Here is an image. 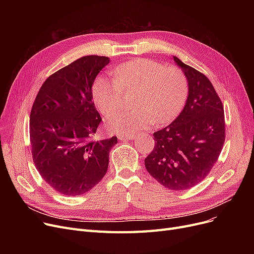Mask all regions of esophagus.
Returning <instances> with one entry per match:
<instances>
[{
  "label": "esophagus",
  "instance_id": "obj_1",
  "mask_svg": "<svg viewBox=\"0 0 254 254\" xmlns=\"http://www.w3.org/2000/svg\"><path fill=\"white\" fill-rule=\"evenodd\" d=\"M135 138V135L134 134H127V135H119L118 136V139L119 140H131Z\"/></svg>",
  "mask_w": 254,
  "mask_h": 254
}]
</instances>
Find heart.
Returning <instances> with one entry per match:
<instances>
[{
	"label": "heart",
	"instance_id": "obj_1",
	"mask_svg": "<svg viewBox=\"0 0 254 254\" xmlns=\"http://www.w3.org/2000/svg\"><path fill=\"white\" fill-rule=\"evenodd\" d=\"M189 91L185 74L148 59L127 62L113 70V80L99 77L92 86V98L99 110L112 115L120 106L123 92H135L130 112L112 116L109 127L117 132H132L166 125L180 113Z\"/></svg>",
	"mask_w": 254,
	"mask_h": 254
}]
</instances>
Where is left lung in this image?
I'll use <instances>...</instances> for the list:
<instances>
[{"instance_id": "left-lung-1", "label": "left lung", "mask_w": 254, "mask_h": 254, "mask_svg": "<svg viewBox=\"0 0 254 254\" xmlns=\"http://www.w3.org/2000/svg\"><path fill=\"white\" fill-rule=\"evenodd\" d=\"M174 61L188 78V101L174 122L153 132L154 148L144 162L165 188L184 190L204 180L217 162L225 122L222 102L207 76L177 58Z\"/></svg>"}]
</instances>
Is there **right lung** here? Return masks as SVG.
I'll list each match as a JSON object with an SVG mask.
<instances>
[{"label": "right lung", "mask_w": 254, "mask_h": 254, "mask_svg": "<svg viewBox=\"0 0 254 254\" xmlns=\"http://www.w3.org/2000/svg\"><path fill=\"white\" fill-rule=\"evenodd\" d=\"M109 58L82 57L51 74L39 89L30 115L32 156L51 189L77 196L105 176L117 137L96 140L102 118L92 84Z\"/></svg>", "instance_id": "right-lung-1"}]
</instances>
